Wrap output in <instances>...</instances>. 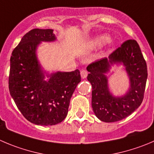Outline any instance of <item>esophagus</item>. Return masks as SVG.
Returning a JSON list of instances; mask_svg holds the SVG:
<instances>
[{
  "mask_svg": "<svg viewBox=\"0 0 154 154\" xmlns=\"http://www.w3.org/2000/svg\"><path fill=\"white\" fill-rule=\"evenodd\" d=\"M80 74H81L82 78L85 79L86 77H87V75H88V71L86 69H82Z\"/></svg>",
  "mask_w": 154,
  "mask_h": 154,
  "instance_id": "1",
  "label": "esophagus"
}]
</instances>
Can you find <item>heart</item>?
Masks as SVG:
<instances>
[{
  "label": "heart",
  "mask_w": 154,
  "mask_h": 154,
  "mask_svg": "<svg viewBox=\"0 0 154 154\" xmlns=\"http://www.w3.org/2000/svg\"><path fill=\"white\" fill-rule=\"evenodd\" d=\"M109 42V38L107 36L101 35L94 39L93 44L96 46H103Z\"/></svg>",
  "instance_id": "b5f03b06"
}]
</instances>
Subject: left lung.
Returning <instances> with one entry per match:
<instances>
[{
	"instance_id": "left-lung-1",
	"label": "left lung",
	"mask_w": 154,
	"mask_h": 154,
	"mask_svg": "<svg viewBox=\"0 0 154 154\" xmlns=\"http://www.w3.org/2000/svg\"><path fill=\"white\" fill-rule=\"evenodd\" d=\"M122 62L130 79V88L125 96L113 97L109 91L105 73L110 65ZM88 80L92 85L91 104L94 114L105 122H114L131 115L141 104L147 79V63L138 44L129 39L109 55L89 64Z\"/></svg>"
}]
</instances>
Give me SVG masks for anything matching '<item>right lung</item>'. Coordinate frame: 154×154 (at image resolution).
I'll return each mask as SVG.
<instances>
[{
    "mask_svg": "<svg viewBox=\"0 0 154 154\" xmlns=\"http://www.w3.org/2000/svg\"><path fill=\"white\" fill-rule=\"evenodd\" d=\"M56 39L53 29H35L23 37L10 57L9 90L23 116L32 123L53 125L66 117L71 97L81 82L79 69L51 75L44 81L36 48Z\"/></svg>",
    "mask_w": 154,
    "mask_h": 154,
    "instance_id": "add662e5",
    "label": "right lung"
}]
</instances>
